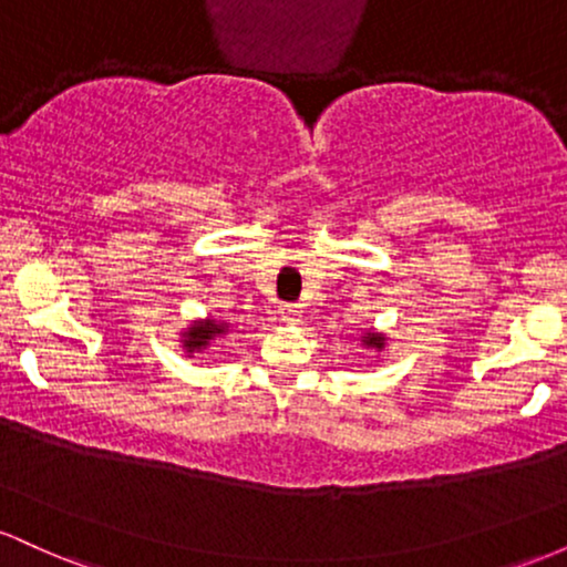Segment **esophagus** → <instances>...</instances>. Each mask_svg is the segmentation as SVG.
<instances>
[{
  "label": "esophagus",
  "instance_id": "esophagus-1",
  "mask_svg": "<svg viewBox=\"0 0 567 567\" xmlns=\"http://www.w3.org/2000/svg\"><path fill=\"white\" fill-rule=\"evenodd\" d=\"M279 317H282V322H301V306L298 303H279Z\"/></svg>",
  "mask_w": 567,
  "mask_h": 567
}]
</instances>
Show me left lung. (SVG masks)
Here are the masks:
<instances>
[{"label": "left lung", "mask_w": 567, "mask_h": 567, "mask_svg": "<svg viewBox=\"0 0 567 567\" xmlns=\"http://www.w3.org/2000/svg\"><path fill=\"white\" fill-rule=\"evenodd\" d=\"M362 343H365L368 349L381 351V349H383V343H386V336H383V333H373V330H368V333L362 336Z\"/></svg>", "instance_id": "left-lung-1"}]
</instances>
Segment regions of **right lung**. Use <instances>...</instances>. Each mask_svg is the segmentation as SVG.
<instances>
[{
	"label": "right lung",
	"mask_w": 567,
	"mask_h": 567,
	"mask_svg": "<svg viewBox=\"0 0 567 567\" xmlns=\"http://www.w3.org/2000/svg\"><path fill=\"white\" fill-rule=\"evenodd\" d=\"M224 333H229V324L226 322L197 320L192 328H186L184 333H181V341H184L186 354L192 357V354H197V351H205L218 336H224Z\"/></svg>",
	"instance_id": "obj_1"
}]
</instances>
